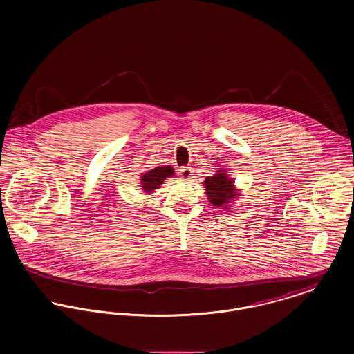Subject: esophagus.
<instances>
[{"label": "esophagus", "mask_w": 354, "mask_h": 354, "mask_svg": "<svg viewBox=\"0 0 354 354\" xmlns=\"http://www.w3.org/2000/svg\"><path fill=\"white\" fill-rule=\"evenodd\" d=\"M192 173H194L192 167H188V166H184V167L178 169V174H180V177L184 178V180L191 178V177H192Z\"/></svg>", "instance_id": "34e87169"}]
</instances>
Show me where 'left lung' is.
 <instances>
[{
  "label": "left lung",
  "mask_w": 354,
  "mask_h": 354,
  "mask_svg": "<svg viewBox=\"0 0 354 354\" xmlns=\"http://www.w3.org/2000/svg\"><path fill=\"white\" fill-rule=\"evenodd\" d=\"M233 184V180L227 178V174L223 170H218L216 174L207 177L204 180V185L207 191L205 194L209 199L208 202L215 207H223L234 199V196L239 194H236Z\"/></svg>",
  "instance_id": "8db88e82"
}]
</instances>
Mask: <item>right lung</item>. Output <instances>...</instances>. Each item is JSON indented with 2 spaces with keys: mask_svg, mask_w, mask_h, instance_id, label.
I'll use <instances>...</instances> for the list:
<instances>
[{
  "mask_svg": "<svg viewBox=\"0 0 354 354\" xmlns=\"http://www.w3.org/2000/svg\"><path fill=\"white\" fill-rule=\"evenodd\" d=\"M174 174V169L171 166H163V167H155L151 171H147L142 176V188L145 192L151 194L155 189L160 187L163 180L169 176Z\"/></svg>",
  "mask_w": 354,
  "mask_h": 354,
  "instance_id": "add662e5",
  "label": "right lung"
}]
</instances>
